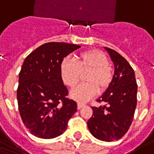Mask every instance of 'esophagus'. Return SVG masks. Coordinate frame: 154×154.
I'll use <instances>...</instances> for the list:
<instances>
[{
	"mask_svg": "<svg viewBox=\"0 0 154 154\" xmlns=\"http://www.w3.org/2000/svg\"><path fill=\"white\" fill-rule=\"evenodd\" d=\"M85 106V104L83 103H77V109L78 110H80V109H82V107Z\"/></svg>",
	"mask_w": 154,
	"mask_h": 154,
	"instance_id": "34e87169",
	"label": "esophagus"
}]
</instances>
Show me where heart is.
<instances>
[{
    "mask_svg": "<svg viewBox=\"0 0 154 154\" xmlns=\"http://www.w3.org/2000/svg\"><path fill=\"white\" fill-rule=\"evenodd\" d=\"M85 75L86 83L79 85L71 91L70 97L77 101H87L97 93L103 92L110 87L113 79V70L107 63L106 54L97 49L81 53L76 57V63L64 59L60 65V73L64 84L74 87Z\"/></svg>",
    "mask_w": 154,
    "mask_h": 154,
    "instance_id": "1",
    "label": "heart"
}]
</instances>
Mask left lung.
Segmentation results:
<instances>
[{"label":"left lung","instance_id":"8db88e82","mask_svg":"<svg viewBox=\"0 0 154 154\" xmlns=\"http://www.w3.org/2000/svg\"><path fill=\"white\" fill-rule=\"evenodd\" d=\"M113 62L115 71L110 87L97 101L104 106L92 107L93 115L87 121L91 134L101 141L112 142L125 135L132 123L137 104L134 71L116 51L104 47Z\"/></svg>","mask_w":154,"mask_h":154}]
</instances>
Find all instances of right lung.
I'll list each match as a JSON object with an SVG mask.
<instances>
[{"label": "right lung", "mask_w": 154, "mask_h": 154, "mask_svg": "<svg viewBox=\"0 0 154 154\" xmlns=\"http://www.w3.org/2000/svg\"><path fill=\"white\" fill-rule=\"evenodd\" d=\"M79 48L67 43H46L24 61L19 74V111L25 127L38 138L61 135L77 112V103L66 97L67 89L60 65L64 57Z\"/></svg>", "instance_id": "obj_1"}]
</instances>
